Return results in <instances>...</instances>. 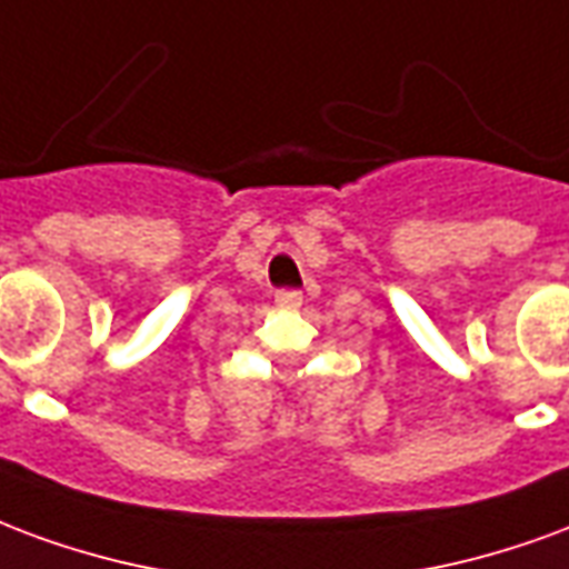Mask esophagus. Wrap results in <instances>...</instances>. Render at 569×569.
<instances>
[{
    "label": "esophagus",
    "instance_id": "1",
    "mask_svg": "<svg viewBox=\"0 0 569 569\" xmlns=\"http://www.w3.org/2000/svg\"><path fill=\"white\" fill-rule=\"evenodd\" d=\"M276 302H279L281 309H300L302 293L300 290H279V293H276Z\"/></svg>",
    "mask_w": 569,
    "mask_h": 569
}]
</instances>
